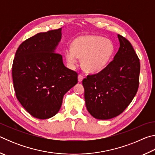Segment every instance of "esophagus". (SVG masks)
<instances>
[{"mask_svg": "<svg viewBox=\"0 0 155 155\" xmlns=\"http://www.w3.org/2000/svg\"><path fill=\"white\" fill-rule=\"evenodd\" d=\"M83 76L82 75V74H78V81H79V82H81V81H83Z\"/></svg>", "mask_w": 155, "mask_h": 155, "instance_id": "34e87169", "label": "esophagus"}]
</instances>
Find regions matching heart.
Returning a JSON list of instances; mask_svg holds the SVG:
<instances>
[{
  "label": "heart",
  "instance_id": "1",
  "mask_svg": "<svg viewBox=\"0 0 155 155\" xmlns=\"http://www.w3.org/2000/svg\"><path fill=\"white\" fill-rule=\"evenodd\" d=\"M115 52L111 40L96 35H83L73 40L71 48L65 51L66 61L70 66L77 64L78 57L81 65L88 72H98L106 68Z\"/></svg>",
  "mask_w": 155,
  "mask_h": 155
}]
</instances>
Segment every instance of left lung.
I'll return each instance as SVG.
<instances>
[{"mask_svg": "<svg viewBox=\"0 0 155 155\" xmlns=\"http://www.w3.org/2000/svg\"><path fill=\"white\" fill-rule=\"evenodd\" d=\"M117 38L120 48L114 60L101 72L83 80L86 107L98 120L121 114L138 90L140 59L129 41L120 35Z\"/></svg>", "mask_w": 155, "mask_h": 155, "instance_id": "8db88e82", "label": "left lung"}]
</instances>
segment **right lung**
<instances>
[{"instance_id":"right-lung-1","label":"right lung","mask_w":155,"mask_h":155,"mask_svg":"<svg viewBox=\"0 0 155 155\" xmlns=\"http://www.w3.org/2000/svg\"><path fill=\"white\" fill-rule=\"evenodd\" d=\"M61 28L36 34L18 47L12 65L16 98L28 114L44 120L56 115L64 94L78 82V74L65 66L55 52Z\"/></svg>"}]
</instances>
